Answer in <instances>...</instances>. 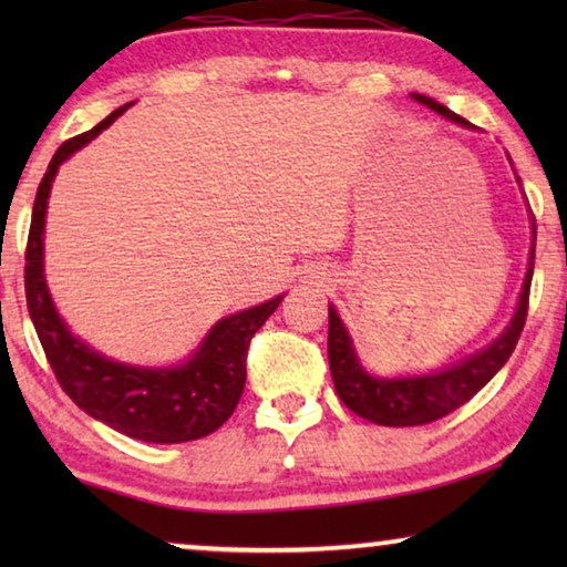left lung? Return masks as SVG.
I'll list each match as a JSON object with an SVG mask.
<instances>
[{
  "label": "left lung",
  "instance_id": "8db88e82",
  "mask_svg": "<svg viewBox=\"0 0 567 567\" xmlns=\"http://www.w3.org/2000/svg\"><path fill=\"white\" fill-rule=\"evenodd\" d=\"M417 103H423L431 111H436L449 121L462 123L467 126V121L462 115H456L444 107L436 100L413 95ZM534 239H537V224H534ZM534 274V245H532V258L529 270H526L522 299H518L516 315L506 332L495 340L493 346H487L485 351H480L470 359H464L452 369L436 371V374H423V377H408V379H377L369 377L361 369L359 359H355L351 338L340 322L336 309L330 307V328H328V359L332 382L340 400L346 402L348 410H353L355 415L367 417V421L377 425H423L433 423L439 417L454 413L456 408H462L464 402H470L491 379L498 374L503 363L508 361V355L514 353V348L522 338L526 312H529V286Z\"/></svg>",
  "mask_w": 567,
  "mask_h": 567
}]
</instances>
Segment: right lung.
<instances>
[{
  "label": "right lung",
  "instance_id": "add662e5",
  "mask_svg": "<svg viewBox=\"0 0 567 567\" xmlns=\"http://www.w3.org/2000/svg\"><path fill=\"white\" fill-rule=\"evenodd\" d=\"M128 105L95 128L69 138L53 154L38 185L25 247V299L45 359L74 405L111 429L150 444H183L204 439L227 423L245 390L247 348L284 297L216 322L188 363L175 369H136L115 363L76 340L53 307L43 278V224L53 175L69 154L111 126Z\"/></svg>",
  "mask_w": 567,
  "mask_h": 567
}]
</instances>
